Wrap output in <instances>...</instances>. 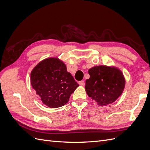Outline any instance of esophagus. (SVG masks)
I'll return each instance as SVG.
<instances>
[{
	"mask_svg": "<svg viewBox=\"0 0 150 150\" xmlns=\"http://www.w3.org/2000/svg\"><path fill=\"white\" fill-rule=\"evenodd\" d=\"M79 84L81 85V86H84L85 85L84 81H79Z\"/></svg>",
	"mask_w": 150,
	"mask_h": 150,
	"instance_id": "esophagus-1",
	"label": "esophagus"
}]
</instances>
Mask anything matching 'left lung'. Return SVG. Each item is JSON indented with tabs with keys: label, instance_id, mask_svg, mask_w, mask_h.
<instances>
[{
	"label": "left lung",
	"instance_id": "left-lung-1",
	"mask_svg": "<svg viewBox=\"0 0 150 150\" xmlns=\"http://www.w3.org/2000/svg\"><path fill=\"white\" fill-rule=\"evenodd\" d=\"M89 79L86 81V91L99 106L115 102L123 92V74L114 66H98L89 69Z\"/></svg>",
	"mask_w": 150,
	"mask_h": 150
}]
</instances>
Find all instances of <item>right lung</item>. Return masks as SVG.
I'll return each instance as SVG.
<instances>
[{"mask_svg":"<svg viewBox=\"0 0 150 150\" xmlns=\"http://www.w3.org/2000/svg\"><path fill=\"white\" fill-rule=\"evenodd\" d=\"M30 83L40 101L51 108L65 105L79 86L66 64L57 57L39 62L31 71Z\"/></svg>","mask_w":150,"mask_h":150,"instance_id":"add662e5","label":"right lung"}]
</instances>
